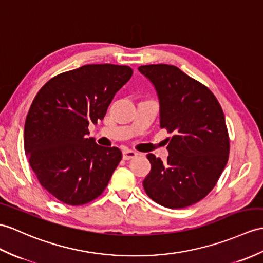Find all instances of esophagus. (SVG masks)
Here are the masks:
<instances>
[{
    "instance_id": "esophagus-1",
    "label": "esophagus",
    "mask_w": 263,
    "mask_h": 263,
    "mask_svg": "<svg viewBox=\"0 0 263 263\" xmlns=\"http://www.w3.org/2000/svg\"><path fill=\"white\" fill-rule=\"evenodd\" d=\"M138 156V154L136 151H132V150H124L122 152V157H123L124 160H130L133 159V158H136Z\"/></svg>"
}]
</instances>
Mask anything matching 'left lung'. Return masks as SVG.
I'll list each match as a JSON object with an SVG mask.
<instances>
[{"label":"left lung","mask_w":263,"mask_h":263,"mask_svg":"<svg viewBox=\"0 0 263 263\" xmlns=\"http://www.w3.org/2000/svg\"><path fill=\"white\" fill-rule=\"evenodd\" d=\"M155 85L160 102V127L169 156L162 162L146 155L151 170L146 195L168 209H184L211 193L229 160L230 138L223 109L209 87L166 64L140 66Z\"/></svg>","instance_id":"1"}]
</instances>
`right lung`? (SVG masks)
<instances>
[{
    "instance_id": "1",
    "label": "right lung",
    "mask_w": 263,
    "mask_h": 263,
    "mask_svg": "<svg viewBox=\"0 0 263 263\" xmlns=\"http://www.w3.org/2000/svg\"><path fill=\"white\" fill-rule=\"evenodd\" d=\"M129 66L85 65L52 77L29 108L23 143L41 186L64 204L79 206L101 196L122 159L117 146L88 138V125L105 117Z\"/></svg>"
}]
</instances>
